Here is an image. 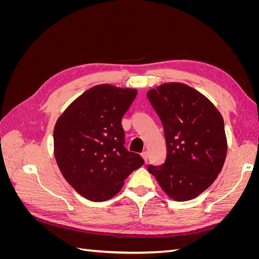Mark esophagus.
I'll return each instance as SVG.
<instances>
[{"label":"esophagus","mask_w":259,"mask_h":259,"mask_svg":"<svg viewBox=\"0 0 259 259\" xmlns=\"http://www.w3.org/2000/svg\"><path fill=\"white\" fill-rule=\"evenodd\" d=\"M142 156L144 158V160L147 162V161H148V158H149V153H148V151H144V152L142 153Z\"/></svg>","instance_id":"esophagus-1"}]
</instances>
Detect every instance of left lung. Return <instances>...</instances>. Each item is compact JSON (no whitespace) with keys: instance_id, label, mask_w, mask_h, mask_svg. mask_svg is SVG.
<instances>
[{"instance_id":"8db88e82","label":"left lung","mask_w":259,"mask_h":259,"mask_svg":"<svg viewBox=\"0 0 259 259\" xmlns=\"http://www.w3.org/2000/svg\"><path fill=\"white\" fill-rule=\"evenodd\" d=\"M147 97L159 115L166 159L148 165L162 189L175 201H188L214 183L224 166L227 139L222 114L198 91L182 83L163 84Z\"/></svg>"}]
</instances>
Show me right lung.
Masks as SVG:
<instances>
[{"mask_svg":"<svg viewBox=\"0 0 259 259\" xmlns=\"http://www.w3.org/2000/svg\"><path fill=\"white\" fill-rule=\"evenodd\" d=\"M137 91L97 85L83 93L59 117L54 149L62 176L94 202L111 199L128 175L145 163L125 148L122 117Z\"/></svg>","mask_w":259,"mask_h":259,"instance_id":"add662e5","label":"right lung"}]
</instances>
